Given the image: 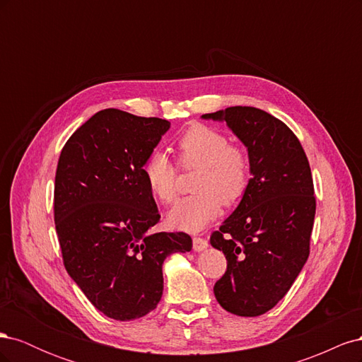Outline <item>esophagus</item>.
I'll return each mask as SVG.
<instances>
[{"instance_id": "esophagus-1", "label": "esophagus", "mask_w": 362, "mask_h": 362, "mask_svg": "<svg viewBox=\"0 0 362 362\" xmlns=\"http://www.w3.org/2000/svg\"><path fill=\"white\" fill-rule=\"evenodd\" d=\"M206 247H208V242H206L205 238H201V237H194L193 238V249L196 252H201V250H204Z\"/></svg>"}]
</instances>
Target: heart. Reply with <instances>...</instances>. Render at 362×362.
Instances as JSON below:
<instances>
[{
  "label": "heart",
  "mask_w": 362,
  "mask_h": 362,
  "mask_svg": "<svg viewBox=\"0 0 362 362\" xmlns=\"http://www.w3.org/2000/svg\"><path fill=\"white\" fill-rule=\"evenodd\" d=\"M178 164L182 169H199L192 196L181 199L168 216L170 226L198 233L221 213L222 204L231 206L243 198L250 182L247 152L229 144L222 131L196 124L177 144ZM148 189L163 204L178 196V169L161 151L151 152L141 166Z\"/></svg>",
  "instance_id": "obj_1"
}]
</instances>
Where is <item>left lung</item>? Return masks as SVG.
<instances>
[{
    "label": "left lung",
    "instance_id": "1",
    "mask_svg": "<svg viewBox=\"0 0 362 362\" xmlns=\"http://www.w3.org/2000/svg\"><path fill=\"white\" fill-rule=\"evenodd\" d=\"M202 119L225 120L250 158L238 206L210 237L226 257L214 296L223 310L257 317L287 294L310 255L315 216L308 158L293 131L255 107H228Z\"/></svg>",
    "mask_w": 362,
    "mask_h": 362
}]
</instances>
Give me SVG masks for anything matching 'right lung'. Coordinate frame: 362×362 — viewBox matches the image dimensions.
I'll use <instances>...</instances> for the list:
<instances>
[{"label": "right lung", "mask_w": 362, "mask_h": 362, "mask_svg": "<svg viewBox=\"0 0 362 362\" xmlns=\"http://www.w3.org/2000/svg\"><path fill=\"white\" fill-rule=\"evenodd\" d=\"M170 122L105 108L63 146L54 222L63 264L96 310L136 320L156 310L163 262L192 250L185 233H154L160 221L141 166Z\"/></svg>", "instance_id": "obj_1"}]
</instances>
